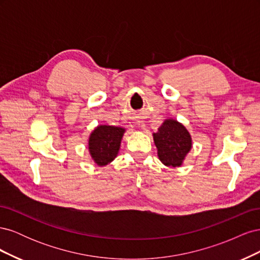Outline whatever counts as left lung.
Listing matches in <instances>:
<instances>
[{"mask_svg":"<svg viewBox=\"0 0 260 260\" xmlns=\"http://www.w3.org/2000/svg\"><path fill=\"white\" fill-rule=\"evenodd\" d=\"M159 160L167 167H181L192 148V138L184 125L174 118H167L153 133Z\"/></svg>","mask_w":260,"mask_h":260,"instance_id":"left-lung-1","label":"left lung"}]
</instances>
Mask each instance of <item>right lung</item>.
Here are the masks:
<instances>
[{"mask_svg": "<svg viewBox=\"0 0 260 260\" xmlns=\"http://www.w3.org/2000/svg\"><path fill=\"white\" fill-rule=\"evenodd\" d=\"M124 128L100 124L89 137V152L98 166L104 167L111 164L120 149Z\"/></svg>", "mask_w": 260, "mask_h": 260, "instance_id": "add662e5", "label": "right lung"}]
</instances>
